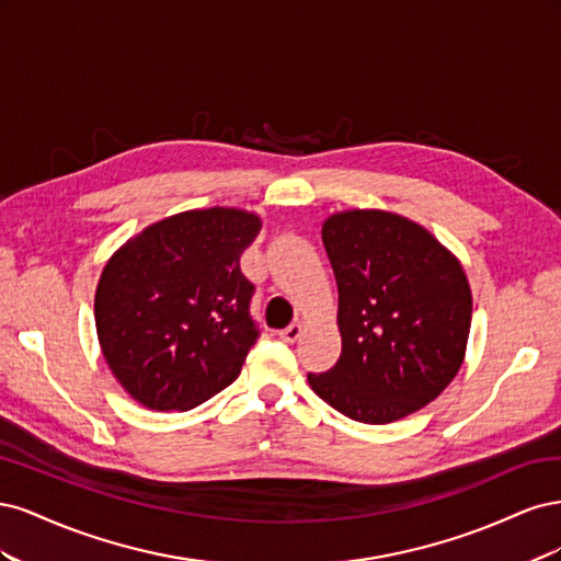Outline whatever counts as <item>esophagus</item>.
Masks as SVG:
<instances>
[{
	"mask_svg": "<svg viewBox=\"0 0 561 561\" xmlns=\"http://www.w3.org/2000/svg\"><path fill=\"white\" fill-rule=\"evenodd\" d=\"M301 332H304V325H301V322H293V325H287L285 330H280V332H278V336L283 339V342H287V344H295L297 339L301 336Z\"/></svg>",
	"mask_w": 561,
	"mask_h": 561,
	"instance_id": "1",
	"label": "esophagus"
}]
</instances>
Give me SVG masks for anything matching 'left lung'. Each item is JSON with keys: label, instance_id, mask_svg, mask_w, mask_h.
I'll use <instances>...</instances> for the list:
<instances>
[{"label": "left lung", "instance_id": "obj_1", "mask_svg": "<svg viewBox=\"0 0 561 561\" xmlns=\"http://www.w3.org/2000/svg\"><path fill=\"white\" fill-rule=\"evenodd\" d=\"M339 290L342 355L316 393L360 423H390L435 400L463 363L472 297L454 254L393 213L348 210L322 225Z\"/></svg>", "mask_w": 561, "mask_h": 561}]
</instances>
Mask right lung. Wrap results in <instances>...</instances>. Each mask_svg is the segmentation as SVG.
<instances>
[{
    "label": "right lung",
    "mask_w": 561,
    "mask_h": 561,
    "mask_svg": "<svg viewBox=\"0 0 561 561\" xmlns=\"http://www.w3.org/2000/svg\"><path fill=\"white\" fill-rule=\"evenodd\" d=\"M257 215L190 210L118 248L95 290V328L112 375L157 412L192 410L241 375L260 336L241 254Z\"/></svg>",
    "instance_id": "add662e5"
}]
</instances>
